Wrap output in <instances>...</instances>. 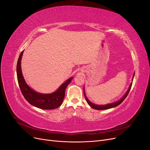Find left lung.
<instances>
[{
    "label": "left lung",
    "instance_id": "1",
    "mask_svg": "<svg viewBox=\"0 0 150 150\" xmlns=\"http://www.w3.org/2000/svg\"><path fill=\"white\" fill-rule=\"evenodd\" d=\"M134 74L133 75V77H134ZM131 86H132V83H131L129 87V89L128 90V91L126 92V93L125 94V96L122 97L120 100L117 101L116 102H115V103H110V104H106V105H97V104H94L92 103H91L88 98H86V95H85V93H84V96H85V98H86V101H87V103H88L89 105L93 109H95V110H107V109H110V108H114V107H116L117 106H118L119 104H120L122 101H123L125 98L127 97V96H128V94L129 92V91L131 89Z\"/></svg>",
    "mask_w": 150,
    "mask_h": 150
}]
</instances>
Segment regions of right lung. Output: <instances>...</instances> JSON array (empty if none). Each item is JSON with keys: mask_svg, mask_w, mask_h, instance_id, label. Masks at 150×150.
Returning a JSON list of instances; mask_svg holds the SVG:
<instances>
[{"mask_svg": "<svg viewBox=\"0 0 150 150\" xmlns=\"http://www.w3.org/2000/svg\"><path fill=\"white\" fill-rule=\"evenodd\" d=\"M23 51L21 53L17 64V76L21 93L30 104L43 110H54L60 106L65 96L66 88L73 78L67 79L59 89L51 94H40L34 91L26 84L22 74L21 61Z\"/></svg>", "mask_w": 150, "mask_h": 150, "instance_id": "add662e5", "label": "right lung"}]
</instances>
